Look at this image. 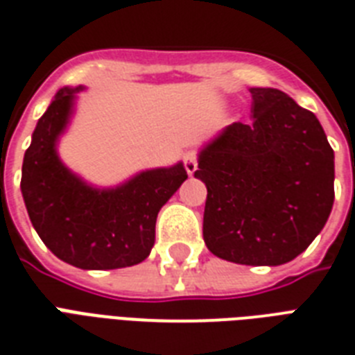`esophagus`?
<instances>
[{
	"label": "esophagus",
	"mask_w": 355,
	"mask_h": 355,
	"mask_svg": "<svg viewBox=\"0 0 355 355\" xmlns=\"http://www.w3.org/2000/svg\"><path fill=\"white\" fill-rule=\"evenodd\" d=\"M183 163H185L187 174L192 175L198 170V154L196 152H187L185 157H183Z\"/></svg>",
	"instance_id": "obj_1"
}]
</instances>
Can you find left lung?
Segmentation results:
<instances>
[{
  "mask_svg": "<svg viewBox=\"0 0 355 355\" xmlns=\"http://www.w3.org/2000/svg\"><path fill=\"white\" fill-rule=\"evenodd\" d=\"M253 121L232 123L200 152L203 240L243 266H280L322 231L334 205V150L321 123L284 92L251 87Z\"/></svg>",
  "mask_w": 355,
  "mask_h": 355,
  "instance_id": "1",
  "label": "left lung"
}]
</instances>
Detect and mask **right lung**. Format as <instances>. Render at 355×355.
<instances>
[{"instance_id": "obj_1", "label": "right lung", "mask_w": 355, "mask_h": 355, "mask_svg": "<svg viewBox=\"0 0 355 355\" xmlns=\"http://www.w3.org/2000/svg\"><path fill=\"white\" fill-rule=\"evenodd\" d=\"M62 87L40 117L21 166V194L42 242L80 269H117L143 262L155 242L161 207L187 180L183 163L144 170L115 189H95L56 152L76 93Z\"/></svg>"}]
</instances>
